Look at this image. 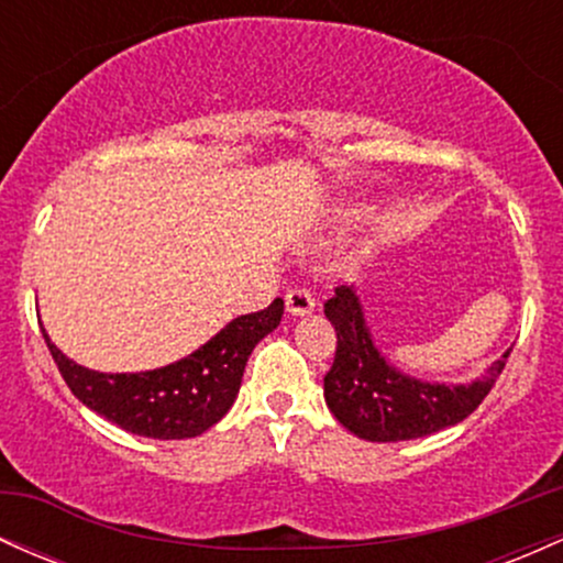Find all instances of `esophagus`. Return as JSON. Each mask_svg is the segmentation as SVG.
<instances>
[{"label": "esophagus", "mask_w": 563, "mask_h": 563, "mask_svg": "<svg viewBox=\"0 0 563 563\" xmlns=\"http://www.w3.org/2000/svg\"><path fill=\"white\" fill-rule=\"evenodd\" d=\"M288 314H309L314 309V296L303 288H290L286 294Z\"/></svg>", "instance_id": "obj_1"}]
</instances>
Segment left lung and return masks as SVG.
<instances>
[{
  "label": "left lung",
  "instance_id": "left-lung-1",
  "mask_svg": "<svg viewBox=\"0 0 563 563\" xmlns=\"http://www.w3.org/2000/svg\"><path fill=\"white\" fill-rule=\"evenodd\" d=\"M325 318L339 339L333 365L322 380L328 410L346 431L367 442H405L461 423L482 405L510 354V349L503 352L471 384L421 380L384 357L354 288H335L333 299L325 301Z\"/></svg>",
  "mask_w": 563,
  "mask_h": 563
}]
</instances>
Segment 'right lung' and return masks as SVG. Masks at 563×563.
Wrapping results in <instances>:
<instances>
[{
	"mask_svg": "<svg viewBox=\"0 0 563 563\" xmlns=\"http://www.w3.org/2000/svg\"><path fill=\"white\" fill-rule=\"evenodd\" d=\"M283 299L262 312L241 314L177 363L142 373H100L68 360L42 325L57 371L89 410L137 437L190 439L228 416L241 391L245 363L280 325Z\"/></svg>",
	"mask_w": 563,
	"mask_h": 563,
	"instance_id": "1",
	"label": "right lung"
}]
</instances>
